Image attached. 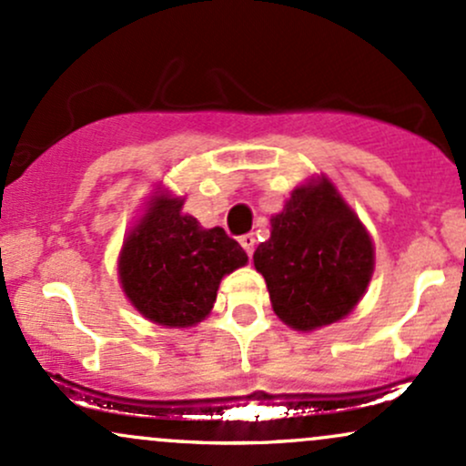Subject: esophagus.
Listing matches in <instances>:
<instances>
[{"label":"esophagus","mask_w":466,"mask_h":466,"mask_svg":"<svg viewBox=\"0 0 466 466\" xmlns=\"http://www.w3.org/2000/svg\"><path fill=\"white\" fill-rule=\"evenodd\" d=\"M240 245H243V249L251 256V254H254V248H256V237H254V234H243V237H240Z\"/></svg>","instance_id":"1"}]
</instances>
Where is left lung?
I'll return each mask as SVG.
<instances>
[{
    "label": "left lung",
    "mask_w": 466,
    "mask_h": 466,
    "mask_svg": "<svg viewBox=\"0 0 466 466\" xmlns=\"http://www.w3.org/2000/svg\"><path fill=\"white\" fill-rule=\"evenodd\" d=\"M269 289L271 307L298 330L333 324L352 311L372 276L374 249L366 228L329 179L302 186L280 215L271 237L254 251Z\"/></svg>",
    "instance_id": "obj_1"
}]
</instances>
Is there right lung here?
<instances>
[{
  "label": "right lung",
  "mask_w": 466,
  "mask_h": 466,
  "mask_svg": "<svg viewBox=\"0 0 466 466\" xmlns=\"http://www.w3.org/2000/svg\"><path fill=\"white\" fill-rule=\"evenodd\" d=\"M181 206L159 195L127 237L117 269L144 318L184 329L210 313L221 278L248 263V254L226 229H203Z\"/></svg>",
  "instance_id": "obj_1"
}]
</instances>
